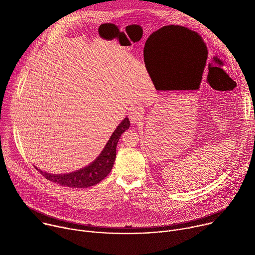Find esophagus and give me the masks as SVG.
<instances>
[{
	"mask_svg": "<svg viewBox=\"0 0 255 255\" xmlns=\"http://www.w3.org/2000/svg\"><path fill=\"white\" fill-rule=\"evenodd\" d=\"M128 115H129V119H130L131 123H133V124L138 123L143 118V109L138 106L133 107L130 109Z\"/></svg>",
	"mask_w": 255,
	"mask_h": 255,
	"instance_id": "esophagus-1",
	"label": "esophagus"
}]
</instances>
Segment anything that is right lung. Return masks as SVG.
Masks as SVG:
<instances>
[{
    "instance_id": "right-lung-1",
    "label": "right lung",
    "mask_w": 255,
    "mask_h": 255,
    "mask_svg": "<svg viewBox=\"0 0 255 255\" xmlns=\"http://www.w3.org/2000/svg\"><path fill=\"white\" fill-rule=\"evenodd\" d=\"M130 122L128 118H125L117 129L112 134L110 140L108 141L102 153L98 158L87 167L80 169L75 172L65 174H50L37 169L46 179L53 181L60 186L69 188H90L97 185L103 180L112 170L115 158H116V147L120 136L123 132L129 129ZM37 168V167H35Z\"/></svg>"
}]
</instances>
